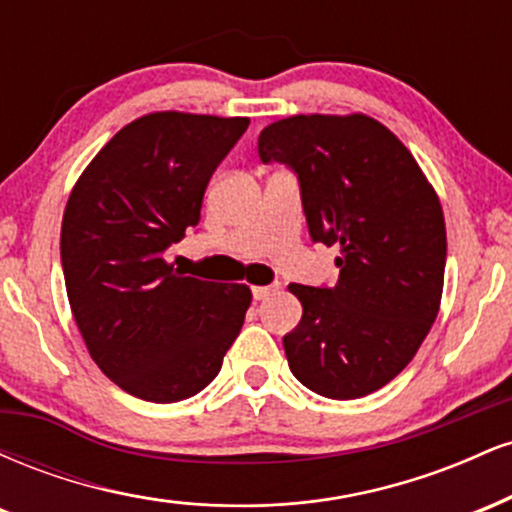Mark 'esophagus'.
<instances>
[{"mask_svg": "<svg viewBox=\"0 0 512 512\" xmlns=\"http://www.w3.org/2000/svg\"><path fill=\"white\" fill-rule=\"evenodd\" d=\"M276 289H279L276 284H272V286H252V298H255V301H264V298L272 296Z\"/></svg>", "mask_w": 512, "mask_h": 512, "instance_id": "esophagus-1", "label": "esophagus"}]
</instances>
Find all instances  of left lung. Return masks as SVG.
<instances>
[{
	"label": "left lung",
	"mask_w": 512,
	"mask_h": 512,
	"mask_svg": "<svg viewBox=\"0 0 512 512\" xmlns=\"http://www.w3.org/2000/svg\"><path fill=\"white\" fill-rule=\"evenodd\" d=\"M257 154L293 168L310 238L339 248L332 289L289 286L303 305L284 337L291 373L322 397H366L407 368L438 315L448 238L436 190L363 113L284 117Z\"/></svg>",
	"instance_id": "8db88e82"
}]
</instances>
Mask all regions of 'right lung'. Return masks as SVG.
Returning a JSON list of instances; mask_svg holds the SVG:
<instances>
[{
	"instance_id": "1",
	"label": "right lung",
	"mask_w": 512,
	"mask_h": 512,
	"mask_svg": "<svg viewBox=\"0 0 512 512\" xmlns=\"http://www.w3.org/2000/svg\"><path fill=\"white\" fill-rule=\"evenodd\" d=\"M248 117L163 110L129 122L79 175L62 216V269L88 354L146 402L197 395L219 375L252 293L180 274L166 250L197 226L211 173Z\"/></svg>"
}]
</instances>
